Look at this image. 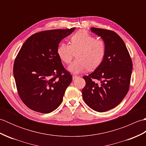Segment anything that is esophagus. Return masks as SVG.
Wrapping results in <instances>:
<instances>
[{"label": "esophagus", "mask_w": 146, "mask_h": 146, "mask_svg": "<svg viewBox=\"0 0 146 146\" xmlns=\"http://www.w3.org/2000/svg\"><path fill=\"white\" fill-rule=\"evenodd\" d=\"M78 76H77V75H73V80H75L76 78H78Z\"/></svg>", "instance_id": "34e87169"}]
</instances>
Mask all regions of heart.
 <instances>
[{
    "instance_id": "obj_1",
    "label": "heart",
    "mask_w": 146,
    "mask_h": 146,
    "mask_svg": "<svg viewBox=\"0 0 146 146\" xmlns=\"http://www.w3.org/2000/svg\"><path fill=\"white\" fill-rule=\"evenodd\" d=\"M70 44L61 42L57 54L64 63H70L74 52H77L76 60L71 63L68 70L79 73L86 70H93L102 64L106 53V43L101 39H96L85 30H80L71 36Z\"/></svg>"
}]
</instances>
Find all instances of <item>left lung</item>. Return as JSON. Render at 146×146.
<instances>
[{
  "label": "left lung",
  "mask_w": 146,
  "mask_h": 146,
  "mask_svg": "<svg viewBox=\"0 0 146 146\" xmlns=\"http://www.w3.org/2000/svg\"><path fill=\"white\" fill-rule=\"evenodd\" d=\"M91 31L105 41L106 53L94 72L83 76L86 85L82 95L89 107L103 112L117 107L127 94L132 62L124 42L116 33L95 27Z\"/></svg>",
  "instance_id": "obj_1"
}]
</instances>
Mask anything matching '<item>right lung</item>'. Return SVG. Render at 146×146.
I'll list each match as a JSON object with an SVG mask.
<instances>
[{"label":"right lung","instance_id":"obj_1","mask_svg":"<svg viewBox=\"0 0 146 146\" xmlns=\"http://www.w3.org/2000/svg\"><path fill=\"white\" fill-rule=\"evenodd\" d=\"M75 29L37 33L22 46L15 59L13 73L18 94L30 109L48 113L61 104L72 76L62 64L57 48Z\"/></svg>","mask_w":146,"mask_h":146}]
</instances>
